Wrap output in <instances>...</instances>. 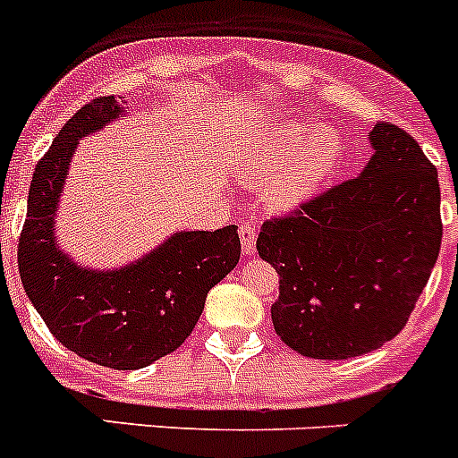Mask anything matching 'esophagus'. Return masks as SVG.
Masks as SVG:
<instances>
[{"instance_id": "obj_1", "label": "esophagus", "mask_w": 458, "mask_h": 458, "mask_svg": "<svg viewBox=\"0 0 458 458\" xmlns=\"http://www.w3.org/2000/svg\"><path fill=\"white\" fill-rule=\"evenodd\" d=\"M238 236H241L242 252L252 254L254 250H257V233H254L252 222L241 220V225H238Z\"/></svg>"}]
</instances>
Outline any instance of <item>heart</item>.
<instances>
[{"mask_svg": "<svg viewBox=\"0 0 458 458\" xmlns=\"http://www.w3.org/2000/svg\"><path fill=\"white\" fill-rule=\"evenodd\" d=\"M339 160V140L335 132L301 121H286L252 141L245 160L250 181L279 174L270 190L277 206H295L317 192L335 172Z\"/></svg>", "mask_w": 458, "mask_h": 458, "instance_id": "b5f03b06", "label": "heart"}]
</instances>
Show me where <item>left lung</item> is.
Returning <instances> with one entry per match:
<instances>
[{"label":"left lung","instance_id":"1","mask_svg":"<svg viewBox=\"0 0 458 458\" xmlns=\"http://www.w3.org/2000/svg\"><path fill=\"white\" fill-rule=\"evenodd\" d=\"M369 137L360 176L259 232V257L279 275L275 333L305 358L346 360L390 342L438 259V172L399 125L378 121Z\"/></svg>","mask_w":458,"mask_h":458}]
</instances>
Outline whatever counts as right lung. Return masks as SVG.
Wrapping results in <instances>:
<instances>
[{
	"label": "right lung",
	"mask_w": 458,
	"mask_h": 458,
	"mask_svg": "<svg viewBox=\"0 0 458 458\" xmlns=\"http://www.w3.org/2000/svg\"><path fill=\"white\" fill-rule=\"evenodd\" d=\"M123 109L114 96L80 107L31 176L27 220L18 241L22 286L59 342L109 369H141L174 353L192 335L206 295L241 259L236 225L216 232L174 233L121 270L80 268L55 242V208L80 137Z\"/></svg>",
	"instance_id": "1"
}]
</instances>
